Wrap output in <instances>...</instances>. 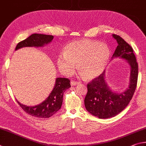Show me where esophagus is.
Returning <instances> with one entry per match:
<instances>
[{
  "mask_svg": "<svg viewBox=\"0 0 146 146\" xmlns=\"http://www.w3.org/2000/svg\"><path fill=\"white\" fill-rule=\"evenodd\" d=\"M80 83L77 82V81H72L70 82V85L71 86H76V85H78Z\"/></svg>",
  "mask_w": 146,
  "mask_h": 146,
  "instance_id": "esophagus-1",
  "label": "esophagus"
}]
</instances>
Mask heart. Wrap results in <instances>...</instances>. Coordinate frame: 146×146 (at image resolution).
<instances>
[{
  "mask_svg": "<svg viewBox=\"0 0 146 146\" xmlns=\"http://www.w3.org/2000/svg\"><path fill=\"white\" fill-rule=\"evenodd\" d=\"M110 51L103 42L89 39L74 41L64 48L63 54L57 57L59 70L63 74H72L76 68L86 80H93L100 76L108 63Z\"/></svg>",
  "mask_w": 146,
  "mask_h": 146,
  "instance_id": "heart-1",
  "label": "heart"
}]
</instances>
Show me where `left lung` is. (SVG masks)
<instances>
[{"instance_id":"left-lung-1","label":"left lung","mask_w":146,"mask_h":146,"mask_svg":"<svg viewBox=\"0 0 146 146\" xmlns=\"http://www.w3.org/2000/svg\"><path fill=\"white\" fill-rule=\"evenodd\" d=\"M112 36L117 42V47L111 60H124L130 66L129 83L123 92L111 90L106 80L105 71L87 85L88 92L85 99V106L89 113L99 119L113 117L124 110L131 100L137 87L139 67L132 47L126 41L116 35Z\"/></svg>"}]
</instances>
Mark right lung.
Returning a JSON list of instances; mask_svg holds the SVG:
<instances>
[{"label":"right lung","instance_id":"add662e5","mask_svg":"<svg viewBox=\"0 0 146 146\" xmlns=\"http://www.w3.org/2000/svg\"><path fill=\"white\" fill-rule=\"evenodd\" d=\"M53 38L54 36L52 35L35 33L18 43L15 50L25 47H44L45 45L52 42ZM70 87V80L68 79L57 78L52 90L42 103L34 106H29L20 103L17 100V101L20 107L31 115L38 118H48L61 108L63 103V93Z\"/></svg>","mask_w":146,"mask_h":146}]
</instances>
